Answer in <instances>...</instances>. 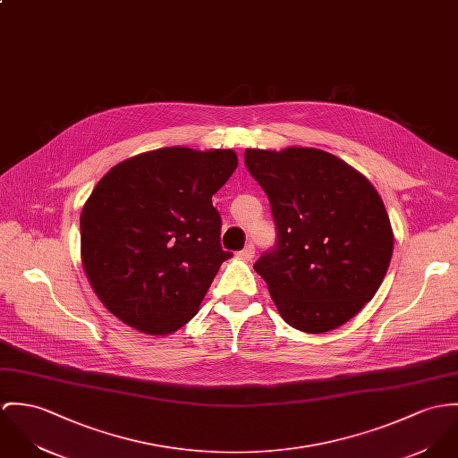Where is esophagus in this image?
<instances>
[{
  "label": "esophagus",
  "instance_id": "1",
  "mask_svg": "<svg viewBox=\"0 0 458 458\" xmlns=\"http://www.w3.org/2000/svg\"><path fill=\"white\" fill-rule=\"evenodd\" d=\"M243 260H251L253 259V255H255V247L251 245V243H249L245 249L242 250L240 253H238Z\"/></svg>",
  "mask_w": 458,
  "mask_h": 458
}]
</instances>
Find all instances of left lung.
I'll return each instance as SVG.
<instances>
[{"mask_svg":"<svg viewBox=\"0 0 458 458\" xmlns=\"http://www.w3.org/2000/svg\"><path fill=\"white\" fill-rule=\"evenodd\" d=\"M245 166L266 192L276 225L275 249L253 269L282 318L310 334L346 324L375 297L394 251L375 187L318 148H247Z\"/></svg>","mask_w":458,"mask_h":458,"instance_id":"8db88e82","label":"left lung"}]
</instances>
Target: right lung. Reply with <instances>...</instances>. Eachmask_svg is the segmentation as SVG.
Segmentation results:
<instances>
[{
  "label": "right lung",
  "mask_w": 458,
  "mask_h": 458,
  "mask_svg": "<svg viewBox=\"0 0 458 458\" xmlns=\"http://www.w3.org/2000/svg\"><path fill=\"white\" fill-rule=\"evenodd\" d=\"M236 166L233 150L166 147L125 159L98 182L81 215L83 269L129 327L166 335L199 311L233 257L220 247L211 196Z\"/></svg>",
  "instance_id": "right-lung-1"
}]
</instances>
